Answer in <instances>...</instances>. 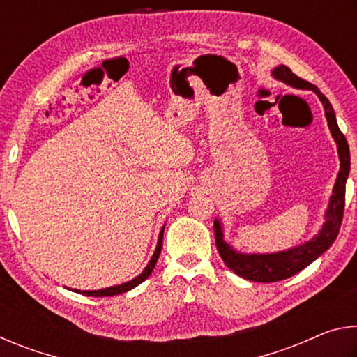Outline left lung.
Instances as JSON below:
<instances>
[{"mask_svg": "<svg viewBox=\"0 0 357 357\" xmlns=\"http://www.w3.org/2000/svg\"><path fill=\"white\" fill-rule=\"evenodd\" d=\"M271 74H273L275 80L283 82L288 84V86H293L296 89H312V91L318 96V99L321 100V104L324 107V114L326 121H328L331 135L337 143V153L338 159H340V170H338L334 189H332L328 209H326L324 213L323 227L319 228V231L312 239L305 241V243L296 247H291V249L273 253L238 252L223 239L222 222L219 219H214L215 245L223 259V263H225L234 274L243 277V279L261 283L279 282L298 274L299 271L315 261L319 255H323V253L334 244L343 219V209H345V187L349 174L348 142L345 135H343L340 129H338L334 108H332L331 102L326 99V96L319 91L315 84L302 80V78L293 74L291 69L283 64L274 68Z\"/></svg>", "mask_w": 357, "mask_h": 357, "instance_id": "left-lung-1", "label": "left lung"}]
</instances>
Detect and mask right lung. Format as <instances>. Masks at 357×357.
I'll list each match as a JSON object with an SVG mask.
<instances>
[{"instance_id": "right-lung-1", "label": "right lung", "mask_w": 357, "mask_h": 357, "mask_svg": "<svg viewBox=\"0 0 357 357\" xmlns=\"http://www.w3.org/2000/svg\"><path fill=\"white\" fill-rule=\"evenodd\" d=\"M164 229H165V225L162 227V229H160L159 239H157L155 250L153 253V257H151L149 263L146 264V268L143 269V273L138 274L135 279L121 283V285H114V287H108V288H102V289H88V291H86V289H84V291H82V289H74V291L84 294V296H93V298H104V296H116V294H121V293H126V291H129V289L135 288L137 285H140V283L146 280L148 277L151 275V273H153L157 259H159L160 250H162V239H164Z\"/></svg>"}]
</instances>
